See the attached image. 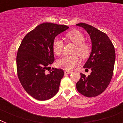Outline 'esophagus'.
<instances>
[{
  "instance_id": "obj_1",
  "label": "esophagus",
  "mask_w": 123,
  "mask_h": 123,
  "mask_svg": "<svg viewBox=\"0 0 123 123\" xmlns=\"http://www.w3.org/2000/svg\"><path fill=\"white\" fill-rule=\"evenodd\" d=\"M71 71H69V70H65V74H69L71 73Z\"/></svg>"
}]
</instances>
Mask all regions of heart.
Listing matches in <instances>:
<instances>
[{
    "mask_svg": "<svg viewBox=\"0 0 123 123\" xmlns=\"http://www.w3.org/2000/svg\"><path fill=\"white\" fill-rule=\"evenodd\" d=\"M65 39L67 41L72 42L76 45L74 54H78L82 58H86L89 55L91 47L87 43L84 42L85 37L81 32L76 30L69 31L65 34ZM63 46V41L58 38H55L52 43V49L54 54L57 56H60L62 54ZM79 63V59L77 55H67L58 60V65L60 68L71 70Z\"/></svg>",
    "mask_w": 123,
    "mask_h": 123,
    "instance_id": "heart-1",
    "label": "heart"
}]
</instances>
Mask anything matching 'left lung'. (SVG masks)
I'll use <instances>...</instances> for the list:
<instances>
[{
  "label": "left lung",
  "mask_w": 123,
  "mask_h": 123,
  "mask_svg": "<svg viewBox=\"0 0 123 123\" xmlns=\"http://www.w3.org/2000/svg\"><path fill=\"white\" fill-rule=\"evenodd\" d=\"M87 31L91 39L92 50L84 68H91V74L86 76L81 73L76 83L79 93L88 97L102 94L109 85L113 73L115 62V47L108 36L97 28L86 23H78Z\"/></svg>",
  "instance_id": "obj_1"
}]
</instances>
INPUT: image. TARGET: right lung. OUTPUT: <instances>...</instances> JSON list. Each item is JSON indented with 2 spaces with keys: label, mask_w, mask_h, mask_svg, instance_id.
<instances>
[{
  "label": "right lung",
  "mask_w": 123,
  "mask_h": 123,
  "mask_svg": "<svg viewBox=\"0 0 123 123\" xmlns=\"http://www.w3.org/2000/svg\"><path fill=\"white\" fill-rule=\"evenodd\" d=\"M65 25L44 23L25 36L17 56V74L25 90L39 100L55 96L64 75L62 69L45 72L55 60L52 43L55 37L68 29Z\"/></svg>",
  "instance_id": "add662e5"
}]
</instances>
